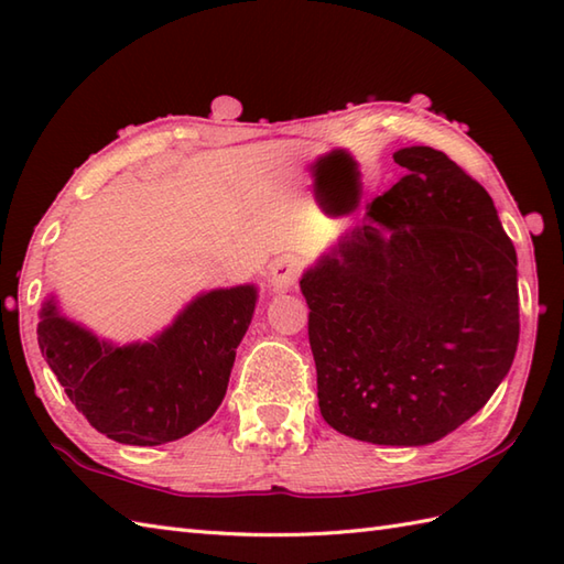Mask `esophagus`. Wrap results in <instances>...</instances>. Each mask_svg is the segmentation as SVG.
<instances>
[{
    "instance_id": "obj_1",
    "label": "esophagus",
    "mask_w": 564,
    "mask_h": 564,
    "mask_svg": "<svg viewBox=\"0 0 564 564\" xmlns=\"http://www.w3.org/2000/svg\"><path fill=\"white\" fill-rule=\"evenodd\" d=\"M301 269H303L301 259L293 254H283L279 259H273V263H271L273 291H291L297 283V279H301Z\"/></svg>"
}]
</instances>
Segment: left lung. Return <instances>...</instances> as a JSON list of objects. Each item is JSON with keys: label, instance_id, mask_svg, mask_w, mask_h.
Segmentation results:
<instances>
[{"label": "left lung", "instance_id": "8db88e82", "mask_svg": "<svg viewBox=\"0 0 564 564\" xmlns=\"http://www.w3.org/2000/svg\"><path fill=\"white\" fill-rule=\"evenodd\" d=\"M303 273L317 400L339 434L426 446L480 412L519 346L517 249L487 191L434 148Z\"/></svg>", "mask_w": 564, "mask_h": 564}]
</instances>
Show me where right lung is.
I'll return each instance as SVG.
<instances>
[{
  "label": "right lung",
  "instance_id": "obj_1",
  "mask_svg": "<svg viewBox=\"0 0 564 564\" xmlns=\"http://www.w3.org/2000/svg\"><path fill=\"white\" fill-rule=\"evenodd\" d=\"M254 305V285L203 293L160 337L113 346L59 315L51 297L41 310L39 346L94 429L128 446H160L218 410Z\"/></svg>",
  "mask_w": 564,
  "mask_h": 564
}]
</instances>
